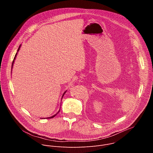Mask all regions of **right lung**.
<instances>
[{
  "label": "right lung",
  "mask_w": 153,
  "mask_h": 153,
  "mask_svg": "<svg viewBox=\"0 0 153 153\" xmlns=\"http://www.w3.org/2000/svg\"><path fill=\"white\" fill-rule=\"evenodd\" d=\"M21 45H20V46H19V49H18V50H17V53H16V56H15V57H14V60H13V64H12V69H13V65H14V61H15V60H16V57H17V53H18V52H19V51L20 50V47H21ZM67 91V90H66ZM66 91H65V92H64V93L63 94V95H62V98H63V96H64V94L66 93ZM60 109H59V111L56 114H54V115H53V116H51V117H47L46 118H53V117H54L59 112H60Z\"/></svg>",
  "instance_id": "add662e5"
}]
</instances>
